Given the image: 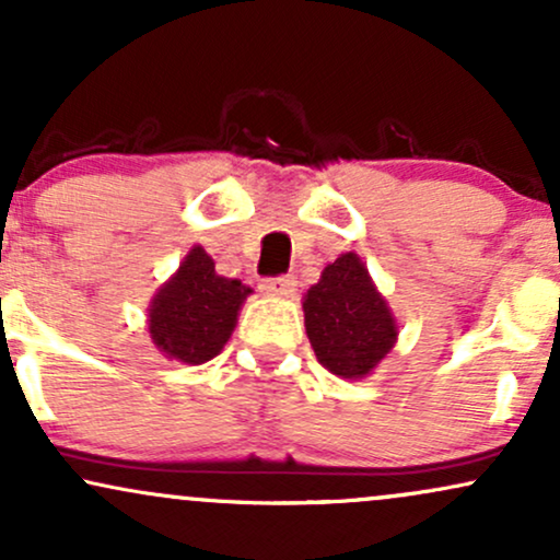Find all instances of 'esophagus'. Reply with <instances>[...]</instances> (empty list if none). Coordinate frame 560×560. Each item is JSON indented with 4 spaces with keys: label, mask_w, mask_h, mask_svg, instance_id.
<instances>
[{
    "label": "esophagus",
    "mask_w": 560,
    "mask_h": 560,
    "mask_svg": "<svg viewBox=\"0 0 560 560\" xmlns=\"http://www.w3.org/2000/svg\"><path fill=\"white\" fill-rule=\"evenodd\" d=\"M294 287H298L294 276H271V279H262L260 284L262 292L273 294V298H292Z\"/></svg>",
    "instance_id": "1"
}]
</instances>
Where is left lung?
<instances>
[{
	"instance_id": "left-lung-1",
	"label": "left lung",
	"mask_w": 560,
	"mask_h": 560,
	"mask_svg": "<svg viewBox=\"0 0 560 560\" xmlns=\"http://www.w3.org/2000/svg\"><path fill=\"white\" fill-rule=\"evenodd\" d=\"M302 310L315 357L341 378H365L396 341L394 315L354 253L323 268Z\"/></svg>"
}]
</instances>
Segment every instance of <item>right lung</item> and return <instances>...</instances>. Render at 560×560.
<instances>
[{"mask_svg": "<svg viewBox=\"0 0 560 560\" xmlns=\"http://www.w3.org/2000/svg\"><path fill=\"white\" fill-rule=\"evenodd\" d=\"M247 294L250 287L215 273L211 255L203 247H192L179 271L151 302V339L172 360L190 365L208 362L232 336Z\"/></svg>", "mask_w": 560, "mask_h": 560, "instance_id": "right-lung-1", "label": "right lung"}]
</instances>
